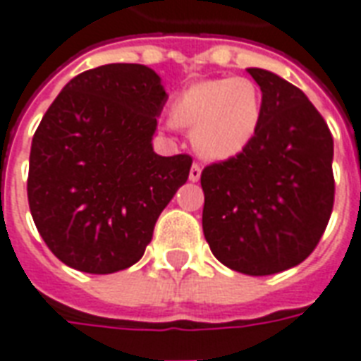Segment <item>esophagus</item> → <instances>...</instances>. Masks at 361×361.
<instances>
[{"label":"esophagus","mask_w":361,"mask_h":361,"mask_svg":"<svg viewBox=\"0 0 361 361\" xmlns=\"http://www.w3.org/2000/svg\"><path fill=\"white\" fill-rule=\"evenodd\" d=\"M201 172H202L201 164H197V162H195L193 166H191V170H189V181L201 180Z\"/></svg>","instance_id":"34e87169"}]
</instances>
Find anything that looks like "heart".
<instances>
[{
    "mask_svg": "<svg viewBox=\"0 0 361 361\" xmlns=\"http://www.w3.org/2000/svg\"><path fill=\"white\" fill-rule=\"evenodd\" d=\"M262 118V95L252 80H202L180 93L170 109L173 126L191 132L195 149L207 159L226 160L255 140Z\"/></svg>",
    "mask_w": 361,
    "mask_h": 361,
    "instance_id": "heart-1",
    "label": "heart"
}]
</instances>
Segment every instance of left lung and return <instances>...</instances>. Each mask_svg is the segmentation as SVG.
Wrapping results in <instances>:
<instances>
[{"label": "left lung", "mask_w": 361, "mask_h": 361, "mask_svg": "<svg viewBox=\"0 0 361 361\" xmlns=\"http://www.w3.org/2000/svg\"><path fill=\"white\" fill-rule=\"evenodd\" d=\"M262 118L245 151L202 170V231L212 255L247 276L295 268L317 247L335 201L333 135L302 90L247 68Z\"/></svg>", "instance_id": "left-lung-1"}]
</instances>
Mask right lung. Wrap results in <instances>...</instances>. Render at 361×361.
<instances>
[{"mask_svg":"<svg viewBox=\"0 0 361 361\" xmlns=\"http://www.w3.org/2000/svg\"><path fill=\"white\" fill-rule=\"evenodd\" d=\"M166 99L153 68L114 63L72 78L47 109L32 140L28 204L63 264L103 276L143 256L193 162L153 151Z\"/></svg>","mask_w":361,"mask_h":361,"instance_id":"1","label":"right lung"}]
</instances>
